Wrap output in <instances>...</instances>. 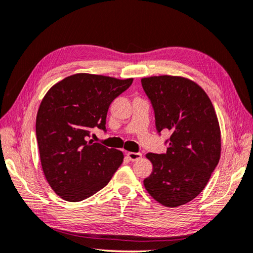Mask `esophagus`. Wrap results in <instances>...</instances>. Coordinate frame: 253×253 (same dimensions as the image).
<instances>
[{"label": "esophagus", "mask_w": 253, "mask_h": 253, "mask_svg": "<svg viewBox=\"0 0 253 253\" xmlns=\"http://www.w3.org/2000/svg\"><path fill=\"white\" fill-rule=\"evenodd\" d=\"M127 157L129 158L131 161H137V160L140 159L142 155L140 152H127Z\"/></svg>", "instance_id": "34e87169"}]
</instances>
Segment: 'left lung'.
<instances>
[{"instance_id":"8db88e82","label":"left lung","mask_w":253,"mask_h":253,"mask_svg":"<svg viewBox=\"0 0 253 253\" xmlns=\"http://www.w3.org/2000/svg\"><path fill=\"white\" fill-rule=\"evenodd\" d=\"M159 135L169 130L166 153H147L153 166L143 180L160 204H186L204 190L220 158V129L214 106L195 82L181 77L143 78Z\"/></svg>"}]
</instances>
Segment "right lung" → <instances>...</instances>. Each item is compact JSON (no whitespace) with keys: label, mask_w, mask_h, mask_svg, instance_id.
<instances>
[{"label":"right lung","mask_w":253,"mask_h":253,"mask_svg":"<svg viewBox=\"0 0 253 253\" xmlns=\"http://www.w3.org/2000/svg\"><path fill=\"white\" fill-rule=\"evenodd\" d=\"M132 80L78 73L42 98L36 118L39 155L49 185L63 200L94 195L121 167L122 151L87 139L94 128L106 131L108 107Z\"/></svg>","instance_id":"obj_1"}]
</instances>
